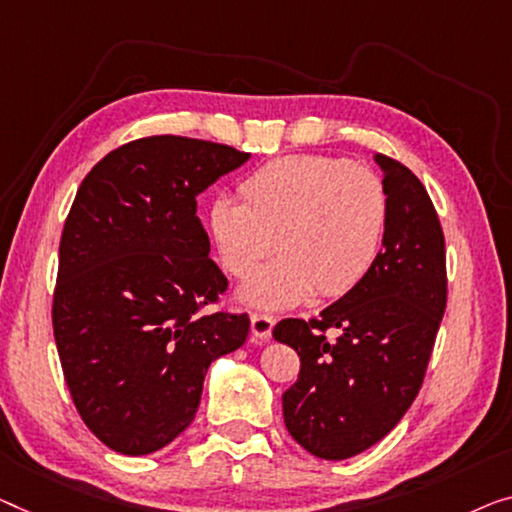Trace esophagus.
Returning a JSON list of instances; mask_svg holds the SVG:
<instances>
[{"label":"esophagus","instance_id":"1","mask_svg":"<svg viewBox=\"0 0 512 512\" xmlns=\"http://www.w3.org/2000/svg\"><path fill=\"white\" fill-rule=\"evenodd\" d=\"M273 324H276V317L266 315V312H253V317H250V331L257 340H269Z\"/></svg>","mask_w":512,"mask_h":512}]
</instances>
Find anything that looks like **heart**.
<instances>
[{"label": "heart", "mask_w": 512, "mask_h": 512, "mask_svg": "<svg viewBox=\"0 0 512 512\" xmlns=\"http://www.w3.org/2000/svg\"><path fill=\"white\" fill-rule=\"evenodd\" d=\"M240 200L218 197L209 232L225 271L248 278L278 246V255L241 289L259 308H287L317 289L342 296L368 276L388 230L386 183L352 160L299 154L248 174Z\"/></svg>", "instance_id": "heart-1"}]
</instances>
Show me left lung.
<instances>
[{
    "label": "left lung",
    "instance_id": "left-lung-1",
    "mask_svg": "<svg viewBox=\"0 0 512 512\" xmlns=\"http://www.w3.org/2000/svg\"><path fill=\"white\" fill-rule=\"evenodd\" d=\"M386 172L388 230L368 276L312 319H282L273 338L301 356L282 393L294 441L322 460L368 451L421 391L446 310V243L437 209L409 167L377 154Z\"/></svg>",
    "mask_w": 512,
    "mask_h": 512
}]
</instances>
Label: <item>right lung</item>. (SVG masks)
Returning <instances> with one entry per match:
<instances>
[{"instance_id":"1","label":"right lung","mask_w":512,"mask_h":512,"mask_svg":"<svg viewBox=\"0 0 512 512\" xmlns=\"http://www.w3.org/2000/svg\"><path fill=\"white\" fill-rule=\"evenodd\" d=\"M248 158L149 135L80 183L59 241L52 331L75 409L112 451L147 455L177 439L211 361L248 338V312L213 308L230 282L197 218V195Z\"/></svg>"}]
</instances>
